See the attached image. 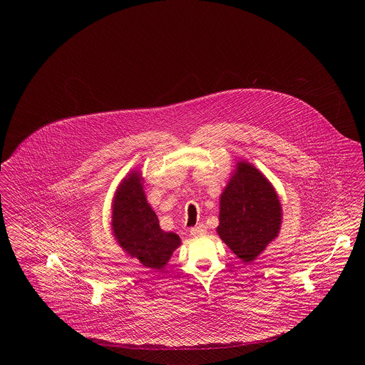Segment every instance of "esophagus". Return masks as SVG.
<instances>
[{
	"mask_svg": "<svg viewBox=\"0 0 365 365\" xmlns=\"http://www.w3.org/2000/svg\"><path fill=\"white\" fill-rule=\"evenodd\" d=\"M190 232H191V236H194V237H200V236H204V235L207 233V227H205L204 225H200V226L192 227Z\"/></svg>",
	"mask_w": 365,
	"mask_h": 365,
	"instance_id": "obj_1",
	"label": "esophagus"
}]
</instances>
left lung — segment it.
Wrapping results in <instances>:
<instances>
[{"mask_svg":"<svg viewBox=\"0 0 365 365\" xmlns=\"http://www.w3.org/2000/svg\"><path fill=\"white\" fill-rule=\"evenodd\" d=\"M219 198L222 242L243 262H253L281 230L282 207L268 178L249 161H237Z\"/></svg>","mask_w":365,"mask_h":365,"instance_id":"8db88e82","label":"left lung"}]
</instances>
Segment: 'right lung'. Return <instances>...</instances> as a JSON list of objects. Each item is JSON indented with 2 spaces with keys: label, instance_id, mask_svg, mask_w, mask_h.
Here are the masks:
<instances>
[{
  "label": "right lung",
  "instance_id": "add662e5",
  "mask_svg": "<svg viewBox=\"0 0 365 365\" xmlns=\"http://www.w3.org/2000/svg\"><path fill=\"white\" fill-rule=\"evenodd\" d=\"M142 171L132 170L119 182L112 198L110 230L119 247L146 268L163 269L181 239L173 232H164L156 212L150 207L143 190Z\"/></svg>",
  "mask_w": 365,
  "mask_h": 365
}]
</instances>
